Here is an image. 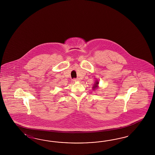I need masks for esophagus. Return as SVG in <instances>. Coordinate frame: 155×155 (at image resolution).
<instances>
[{
  "label": "esophagus",
  "mask_w": 155,
  "mask_h": 155,
  "mask_svg": "<svg viewBox=\"0 0 155 155\" xmlns=\"http://www.w3.org/2000/svg\"><path fill=\"white\" fill-rule=\"evenodd\" d=\"M79 80H79V78H74V79H73V81L74 82H77V81H78Z\"/></svg>",
  "instance_id": "1"
}]
</instances>
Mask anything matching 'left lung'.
<instances>
[{"instance_id":"1","label":"left lung","mask_w":155,"mask_h":155,"mask_svg":"<svg viewBox=\"0 0 155 155\" xmlns=\"http://www.w3.org/2000/svg\"><path fill=\"white\" fill-rule=\"evenodd\" d=\"M98 81H95V84H94L93 87V89L95 90L96 89H97V88H98Z\"/></svg>"}]
</instances>
